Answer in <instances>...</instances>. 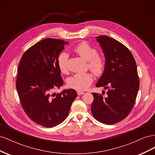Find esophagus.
<instances>
[{
	"mask_svg": "<svg viewBox=\"0 0 155 155\" xmlns=\"http://www.w3.org/2000/svg\"><path fill=\"white\" fill-rule=\"evenodd\" d=\"M78 96H80V95H82L84 94V92H80V91H78Z\"/></svg>",
	"mask_w": 155,
	"mask_h": 155,
	"instance_id": "34e87169",
	"label": "esophagus"
}]
</instances>
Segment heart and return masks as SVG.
Listing matches in <instances>:
<instances>
[{
  "mask_svg": "<svg viewBox=\"0 0 155 155\" xmlns=\"http://www.w3.org/2000/svg\"><path fill=\"white\" fill-rule=\"evenodd\" d=\"M74 50L80 57L88 61V67L96 75H100L104 70L105 63L103 59L98 56V52L94 48L86 42L78 44ZM68 55L61 53L58 59V65L60 71L63 73L67 72V62ZM93 81V77L90 73L76 74L70 77L68 80V85L77 91H84L91 85Z\"/></svg>",
  "mask_w": 155,
  "mask_h": 155,
  "instance_id": "heart-1",
  "label": "heart"
}]
</instances>
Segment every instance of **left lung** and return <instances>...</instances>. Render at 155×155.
Segmentation results:
<instances>
[{
	"label": "left lung",
	"instance_id": "1",
	"mask_svg": "<svg viewBox=\"0 0 155 155\" xmlns=\"http://www.w3.org/2000/svg\"><path fill=\"white\" fill-rule=\"evenodd\" d=\"M96 39L105 63L96 87H104L107 92L106 97L92 93L91 111L100 122L112 125L125 118L133 109L140 87L137 67L130 50L119 41L104 35Z\"/></svg>",
	"mask_w": 155,
	"mask_h": 155
}]
</instances>
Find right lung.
I'll list each match as a JSON object with an SVG mask.
<instances>
[{"instance_id":"obj_1","label":"right lung","mask_w":155,"mask_h":155,"mask_svg":"<svg viewBox=\"0 0 155 155\" xmlns=\"http://www.w3.org/2000/svg\"><path fill=\"white\" fill-rule=\"evenodd\" d=\"M68 44L61 39H45L28 49L18 64L16 88L22 109L31 120L45 127L62 123L77 97L72 88L53 93L63 85L58 59Z\"/></svg>"}]
</instances>
